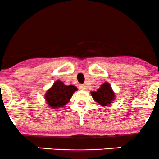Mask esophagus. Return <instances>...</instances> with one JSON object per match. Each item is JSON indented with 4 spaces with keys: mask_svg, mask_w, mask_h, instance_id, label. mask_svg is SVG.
<instances>
[{
    "mask_svg": "<svg viewBox=\"0 0 159 159\" xmlns=\"http://www.w3.org/2000/svg\"><path fill=\"white\" fill-rule=\"evenodd\" d=\"M79 88H80V89H81V90H85L86 89L85 84H81V85L79 86Z\"/></svg>",
    "mask_w": 159,
    "mask_h": 159,
    "instance_id": "34e87169",
    "label": "esophagus"
}]
</instances>
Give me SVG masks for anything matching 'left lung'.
<instances>
[{
    "mask_svg": "<svg viewBox=\"0 0 159 159\" xmlns=\"http://www.w3.org/2000/svg\"><path fill=\"white\" fill-rule=\"evenodd\" d=\"M91 94L94 100L102 106L111 105L115 98V93L108 82L102 84L97 91H91Z\"/></svg>",
    "mask_w": 159,
    "mask_h": 159,
    "instance_id": "obj_1",
    "label": "left lung"
}]
</instances>
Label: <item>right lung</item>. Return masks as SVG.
<instances>
[{
    "mask_svg": "<svg viewBox=\"0 0 159 159\" xmlns=\"http://www.w3.org/2000/svg\"><path fill=\"white\" fill-rule=\"evenodd\" d=\"M78 89L74 85H65L62 81L57 80L52 87L45 93V100L51 108H62L68 103L74 92Z\"/></svg>",
    "mask_w": 159,
    "mask_h": 159,
    "instance_id": "right-lung-1",
    "label": "right lung"
}]
</instances>
